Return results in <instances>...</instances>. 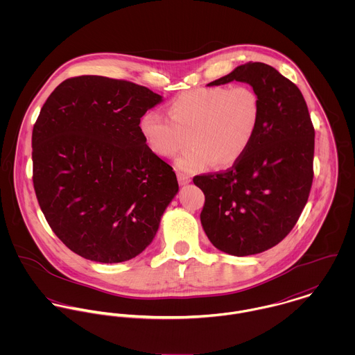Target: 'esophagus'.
I'll use <instances>...</instances> for the list:
<instances>
[{"mask_svg":"<svg viewBox=\"0 0 355 355\" xmlns=\"http://www.w3.org/2000/svg\"><path fill=\"white\" fill-rule=\"evenodd\" d=\"M178 180H179V183H180L182 186H186V184H189V183L191 182V178L187 176L186 173L179 172V173H178Z\"/></svg>","mask_w":355,"mask_h":355,"instance_id":"obj_1","label":"esophagus"}]
</instances>
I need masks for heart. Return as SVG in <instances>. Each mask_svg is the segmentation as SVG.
Listing matches in <instances>:
<instances>
[{"mask_svg":"<svg viewBox=\"0 0 355 355\" xmlns=\"http://www.w3.org/2000/svg\"><path fill=\"white\" fill-rule=\"evenodd\" d=\"M171 121L158 112L141 117V131L153 152L164 158L179 155V168L194 172L211 164L228 166L248 152L261 117L258 94L249 86L197 89L169 103Z\"/></svg>","mask_w":355,"mask_h":355,"instance_id":"1","label":"heart"}]
</instances>
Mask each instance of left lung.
<instances>
[{
	"label": "left lung",
	"instance_id": "1",
	"mask_svg": "<svg viewBox=\"0 0 355 355\" xmlns=\"http://www.w3.org/2000/svg\"><path fill=\"white\" fill-rule=\"evenodd\" d=\"M253 87L261 117L253 142L234 166L196 176L205 194L201 224L220 252L245 257L272 249L297 224L313 182L314 128L301 90L277 69L246 62L209 83Z\"/></svg>",
	"mask_w": 355,
	"mask_h": 355
}]
</instances>
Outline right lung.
<instances>
[{"label":"right lung","instance_id":"add662e5","mask_svg":"<svg viewBox=\"0 0 355 355\" xmlns=\"http://www.w3.org/2000/svg\"><path fill=\"white\" fill-rule=\"evenodd\" d=\"M161 101L148 87L86 75L64 80L44 103L33 130V182L53 232L73 253L117 263L152 243L179 191L139 127Z\"/></svg>","mask_w":355,"mask_h":355}]
</instances>
